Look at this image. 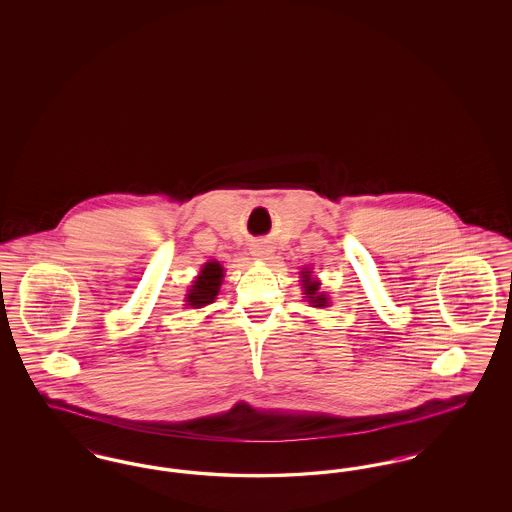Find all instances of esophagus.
I'll return each instance as SVG.
<instances>
[{"label": "esophagus", "mask_w": 512, "mask_h": 512, "mask_svg": "<svg viewBox=\"0 0 512 512\" xmlns=\"http://www.w3.org/2000/svg\"><path fill=\"white\" fill-rule=\"evenodd\" d=\"M251 255L255 259H267L268 255H270V247L263 244V242H257V244L251 245Z\"/></svg>", "instance_id": "obj_1"}]
</instances>
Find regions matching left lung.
<instances>
[{"mask_svg": "<svg viewBox=\"0 0 512 512\" xmlns=\"http://www.w3.org/2000/svg\"><path fill=\"white\" fill-rule=\"evenodd\" d=\"M301 286H303V292H305V297H307V301L313 305V307H318V309H324V307H330V297L326 295L324 292H320V282L313 278V272L309 270V268H303L301 270Z\"/></svg>", "mask_w": 512, "mask_h": 512, "instance_id": "obj_1", "label": "left lung"}]
</instances>
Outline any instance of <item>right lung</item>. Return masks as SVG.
Instances as JSON below:
<instances>
[{
    "instance_id": "right-lung-1",
    "label": "right lung",
    "mask_w": 512,
    "mask_h": 512,
    "mask_svg": "<svg viewBox=\"0 0 512 512\" xmlns=\"http://www.w3.org/2000/svg\"><path fill=\"white\" fill-rule=\"evenodd\" d=\"M222 278H224V268L219 261L205 263L201 272L195 276L194 284L186 293V305H190L192 309H201L213 303L215 297L219 295Z\"/></svg>"
}]
</instances>
